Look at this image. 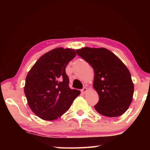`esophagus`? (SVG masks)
<instances>
[{"label":"esophagus","mask_w":150,"mask_h":150,"mask_svg":"<svg viewBox=\"0 0 150 150\" xmlns=\"http://www.w3.org/2000/svg\"><path fill=\"white\" fill-rule=\"evenodd\" d=\"M81 93H82L83 94H85L87 91V87H83V89L81 90Z\"/></svg>","instance_id":"esophagus-1"}]
</instances>
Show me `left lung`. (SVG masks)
I'll return each instance as SVG.
<instances>
[{
  "instance_id": "left-lung-1",
  "label": "left lung",
  "mask_w": 150,
  "mask_h": 150,
  "mask_svg": "<svg viewBox=\"0 0 150 150\" xmlns=\"http://www.w3.org/2000/svg\"><path fill=\"white\" fill-rule=\"evenodd\" d=\"M78 55L92 66L95 72L93 87L99 100L95 110L107 117H117L130 106L134 94L130 73L122 62L106 48L83 47Z\"/></svg>"
}]
</instances>
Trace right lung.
<instances>
[{"label": "right lung", "instance_id": "right-lung-1", "mask_svg": "<svg viewBox=\"0 0 150 150\" xmlns=\"http://www.w3.org/2000/svg\"><path fill=\"white\" fill-rule=\"evenodd\" d=\"M75 50L57 47L35 62L26 78L24 93L30 108L45 120L60 117L70 108L80 91L69 87L65 68L75 57Z\"/></svg>", "mask_w": 150, "mask_h": 150}]
</instances>
